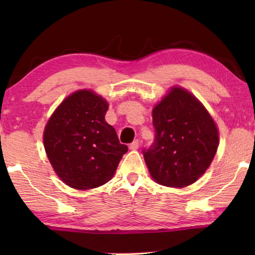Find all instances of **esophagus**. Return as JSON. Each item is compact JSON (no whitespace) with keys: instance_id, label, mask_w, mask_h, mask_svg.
Instances as JSON below:
<instances>
[{"instance_id":"34e87169","label":"esophagus","mask_w":255,"mask_h":255,"mask_svg":"<svg viewBox=\"0 0 255 255\" xmlns=\"http://www.w3.org/2000/svg\"><path fill=\"white\" fill-rule=\"evenodd\" d=\"M138 147H139V141H138L137 139L133 140L132 143L129 145V148H130L131 150H136Z\"/></svg>"}]
</instances>
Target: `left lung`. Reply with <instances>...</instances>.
Instances as JSON below:
<instances>
[{
  "label": "left lung",
  "mask_w": 255,
  "mask_h": 255,
  "mask_svg": "<svg viewBox=\"0 0 255 255\" xmlns=\"http://www.w3.org/2000/svg\"><path fill=\"white\" fill-rule=\"evenodd\" d=\"M155 141L144 152L152 179L184 188L204 175L217 152L219 131L205 106L179 85L171 86L154 106Z\"/></svg>",
  "instance_id": "1"
}]
</instances>
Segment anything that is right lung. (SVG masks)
<instances>
[{
	"mask_svg": "<svg viewBox=\"0 0 255 255\" xmlns=\"http://www.w3.org/2000/svg\"><path fill=\"white\" fill-rule=\"evenodd\" d=\"M109 103L92 90H77L56 108L42 140L55 173L68 187L89 190L115 175L126 145L105 116Z\"/></svg>",
	"mask_w": 255,
	"mask_h": 255,
	"instance_id": "right-lung-1",
	"label": "right lung"
}]
</instances>
